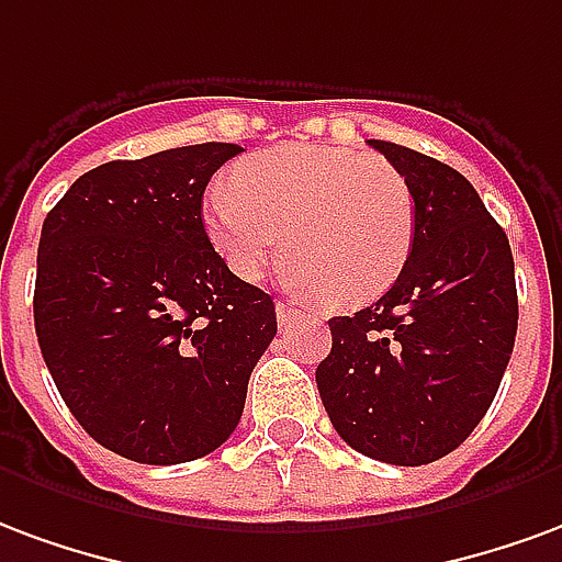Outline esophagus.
<instances>
[{
  "mask_svg": "<svg viewBox=\"0 0 562 562\" xmlns=\"http://www.w3.org/2000/svg\"><path fill=\"white\" fill-rule=\"evenodd\" d=\"M276 314H278V321H281V323H290L293 317H299L302 311H299L296 305H290V302H276Z\"/></svg>",
  "mask_w": 562,
  "mask_h": 562,
  "instance_id": "esophagus-1",
  "label": "esophagus"
}]
</instances>
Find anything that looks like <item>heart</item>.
Returning <instances> with one entry per match:
<instances>
[{
  "label": "heart",
  "instance_id": "heart-1",
  "mask_svg": "<svg viewBox=\"0 0 562 562\" xmlns=\"http://www.w3.org/2000/svg\"><path fill=\"white\" fill-rule=\"evenodd\" d=\"M203 224L224 263L263 278L284 241L281 276L335 305L383 296L407 266L416 206L407 179L383 158L341 146H281L239 164L203 200Z\"/></svg>",
  "mask_w": 562,
  "mask_h": 562
}]
</instances>
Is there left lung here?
Here are the masks:
<instances>
[{"label": "left lung", "mask_w": 562, "mask_h": 562, "mask_svg": "<svg viewBox=\"0 0 562 562\" xmlns=\"http://www.w3.org/2000/svg\"><path fill=\"white\" fill-rule=\"evenodd\" d=\"M368 143L411 186L413 251L374 305L331 317L317 389L344 443L419 467L464 443L497 395L518 331L515 263L458 170L398 143Z\"/></svg>", "instance_id": "8db88e82"}]
</instances>
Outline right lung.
Listing matches in <instances>:
<instances>
[{
  "label": "right lung",
  "mask_w": 562,
  "mask_h": 562,
  "mask_svg": "<svg viewBox=\"0 0 562 562\" xmlns=\"http://www.w3.org/2000/svg\"><path fill=\"white\" fill-rule=\"evenodd\" d=\"M239 151L200 143L101 164L41 227V356L83 431L137 464L215 452L278 331L272 296L233 276L203 227L209 179Z\"/></svg>",
  "instance_id": "add662e5"
}]
</instances>
